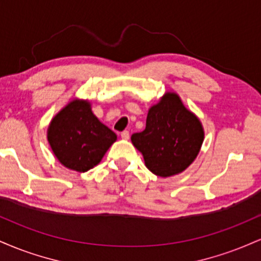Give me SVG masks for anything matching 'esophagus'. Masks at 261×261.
Returning <instances> with one entry per match:
<instances>
[{
    "label": "esophagus",
    "mask_w": 261,
    "mask_h": 261,
    "mask_svg": "<svg viewBox=\"0 0 261 261\" xmlns=\"http://www.w3.org/2000/svg\"><path fill=\"white\" fill-rule=\"evenodd\" d=\"M120 136H121V139L128 140V139H130V133H128L127 130H125V131H122V133L120 134Z\"/></svg>",
    "instance_id": "esophagus-1"
}]
</instances>
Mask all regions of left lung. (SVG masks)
I'll return each mask as SVG.
<instances>
[{"mask_svg": "<svg viewBox=\"0 0 261 261\" xmlns=\"http://www.w3.org/2000/svg\"><path fill=\"white\" fill-rule=\"evenodd\" d=\"M142 153L146 167L158 176L181 173L199 154L203 141L202 125L175 93H167L148 110L146 128L131 136Z\"/></svg>", "mask_w": 261, "mask_h": 261, "instance_id": "obj_1", "label": "left lung"}]
</instances>
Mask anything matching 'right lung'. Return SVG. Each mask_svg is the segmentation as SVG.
Returning <instances> with one entry per match:
<instances>
[{
  "instance_id": "1",
  "label": "right lung",
  "mask_w": 261,
  "mask_h": 261,
  "mask_svg": "<svg viewBox=\"0 0 261 261\" xmlns=\"http://www.w3.org/2000/svg\"><path fill=\"white\" fill-rule=\"evenodd\" d=\"M116 135L92 113L91 104L72 100L50 122L47 141L67 168L85 173L101 161Z\"/></svg>"
}]
</instances>
